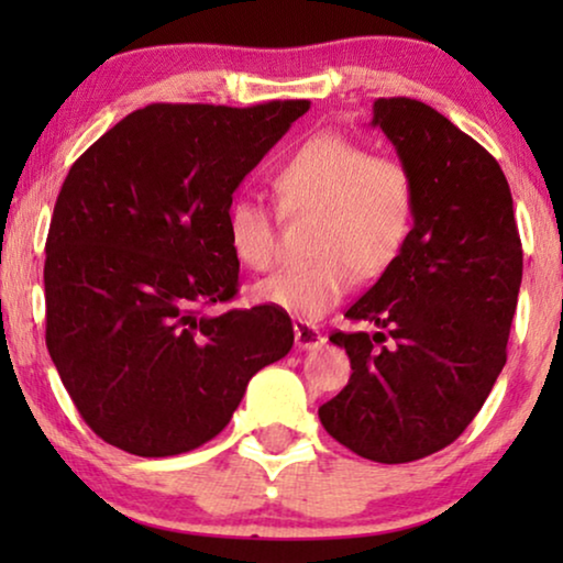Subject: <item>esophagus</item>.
<instances>
[{
    "label": "esophagus",
    "instance_id": "esophagus-1",
    "mask_svg": "<svg viewBox=\"0 0 563 563\" xmlns=\"http://www.w3.org/2000/svg\"><path fill=\"white\" fill-rule=\"evenodd\" d=\"M295 343L297 349H320L325 343V335L318 328L305 320H295Z\"/></svg>",
    "mask_w": 563,
    "mask_h": 563
}]
</instances>
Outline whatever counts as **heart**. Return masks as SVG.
<instances>
[{
  "instance_id": "obj_1",
  "label": "heart",
  "mask_w": 563,
  "mask_h": 563,
  "mask_svg": "<svg viewBox=\"0 0 563 563\" xmlns=\"http://www.w3.org/2000/svg\"><path fill=\"white\" fill-rule=\"evenodd\" d=\"M276 210L287 220L312 218L310 266L284 268L253 287V299L299 320H318L341 302L353 276L376 279L410 241L418 210L412 172L395 156L368 153L338 133L307 137L272 176ZM238 261L266 272L276 261L272 212L235 199L225 214Z\"/></svg>"
}]
</instances>
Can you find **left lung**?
Returning <instances> with one entry per match:
<instances>
[{
  "instance_id": "8db88e82",
  "label": "left lung",
  "mask_w": 563,
  "mask_h": 563,
  "mask_svg": "<svg viewBox=\"0 0 563 563\" xmlns=\"http://www.w3.org/2000/svg\"><path fill=\"white\" fill-rule=\"evenodd\" d=\"M418 189L402 256L345 310L379 330L330 341L351 379L318 410L358 456L407 464L445 449L482 410L507 361L522 245L503 168L474 137L410 97L374 102Z\"/></svg>"
}]
</instances>
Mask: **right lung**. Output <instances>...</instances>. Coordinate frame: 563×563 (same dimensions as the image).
Instances as JSON below:
<instances>
[{"instance_id": "right-lung-1", "label": "right lung", "mask_w": 563, "mask_h": 563, "mask_svg": "<svg viewBox=\"0 0 563 563\" xmlns=\"http://www.w3.org/2000/svg\"><path fill=\"white\" fill-rule=\"evenodd\" d=\"M307 110L158 102L74 161L45 241V345L104 443L145 459L195 451L289 353L287 312L205 310L238 295L233 191Z\"/></svg>"}]
</instances>
